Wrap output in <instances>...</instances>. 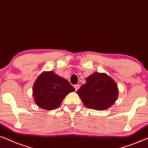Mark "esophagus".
<instances>
[{"instance_id":"obj_1","label":"esophagus","mask_w":148,"mask_h":148,"mask_svg":"<svg viewBox=\"0 0 148 148\" xmlns=\"http://www.w3.org/2000/svg\"><path fill=\"white\" fill-rule=\"evenodd\" d=\"M74 88H75L76 90H77L78 88H80V85L79 84H75V85L74 86Z\"/></svg>"}]
</instances>
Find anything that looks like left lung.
<instances>
[{
  "instance_id": "left-lung-1",
  "label": "left lung",
  "mask_w": 148,
  "mask_h": 148,
  "mask_svg": "<svg viewBox=\"0 0 148 148\" xmlns=\"http://www.w3.org/2000/svg\"><path fill=\"white\" fill-rule=\"evenodd\" d=\"M86 81L76 92L86 108L106 110L116 100V83L106 74L95 72L86 78Z\"/></svg>"
}]
</instances>
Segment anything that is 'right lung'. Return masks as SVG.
<instances>
[{
	"instance_id": "add662e5",
	"label": "right lung",
	"mask_w": 148,
	"mask_h": 148,
	"mask_svg": "<svg viewBox=\"0 0 148 148\" xmlns=\"http://www.w3.org/2000/svg\"><path fill=\"white\" fill-rule=\"evenodd\" d=\"M74 90L68 80L51 71L39 76L33 86V96L39 107L51 110L58 108L67 95Z\"/></svg>"
}]
</instances>
